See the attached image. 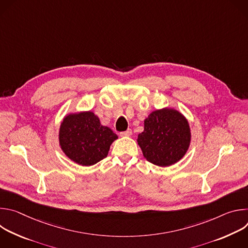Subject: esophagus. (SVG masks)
Masks as SVG:
<instances>
[{"label": "esophagus", "instance_id": "obj_1", "mask_svg": "<svg viewBox=\"0 0 248 248\" xmlns=\"http://www.w3.org/2000/svg\"><path fill=\"white\" fill-rule=\"evenodd\" d=\"M121 136H130L131 135V129H126L125 131H122L120 133Z\"/></svg>", "mask_w": 248, "mask_h": 248}]
</instances>
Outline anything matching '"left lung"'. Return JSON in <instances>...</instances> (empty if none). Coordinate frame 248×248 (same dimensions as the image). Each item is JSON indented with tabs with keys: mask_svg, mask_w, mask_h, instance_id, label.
<instances>
[{
	"mask_svg": "<svg viewBox=\"0 0 248 248\" xmlns=\"http://www.w3.org/2000/svg\"><path fill=\"white\" fill-rule=\"evenodd\" d=\"M137 142L147 161L159 167L170 166L180 161L189 147L188 123L175 110L154 111L145 119Z\"/></svg>",
	"mask_w": 248,
	"mask_h": 248,
	"instance_id": "8db88e82",
	"label": "left lung"
}]
</instances>
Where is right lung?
Instances as JSON below:
<instances>
[{
	"instance_id": "add662e5",
	"label": "right lung",
	"mask_w": 248,
	"mask_h": 248,
	"mask_svg": "<svg viewBox=\"0 0 248 248\" xmlns=\"http://www.w3.org/2000/svg\"><path fill=\"white\" fill-rule=\"evenodd\" d=\"M118 138L100 124L92 112L66 116L60 128V144L64 154L82 166H91L107 157L110 145Z\"/></svg>"
}]
</instances>
